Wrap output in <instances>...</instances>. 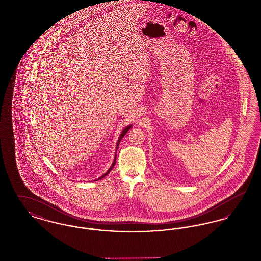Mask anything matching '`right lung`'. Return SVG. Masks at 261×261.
Returning a JSON list of instances; mask_svg holds the SVG:
<instances>
[{
  "label": "right lung",
  "mask_w": 261,
  "mask_h": 261,
  "mask_svg": "<svg viewBox=\"0 0 261 261\" xmlns=\"http://www.w3.org/2000/svg\"><path fill=\"white\" fill-rule=\"evenodd\" d=\"M131 127H132V126H131V125H129V126H127V127H126V128H125V129H123V131H122V132H121V134H120V136H119V138H118V141H117V145H116V149H117V148H118V145H119V143H120V141H121V139H122V138H123V137H124L125 134H126V133H127V132H128V131H129V129H131ZM115 162H116V154H115V158H114V161H113V162H112V166H111V167H110V169H109V170H108V171H107V172H106V173L103 174V175H102V176H100V177H99V178H98V179H97V181H98V180H100V179H102V178H103V177H106V176H107V175H108V174L110 173V172H111V171H112V168H113V166H114V165H115Z\"/></svg>",
  "instance_id": "obj_1"
}]
</instances>
